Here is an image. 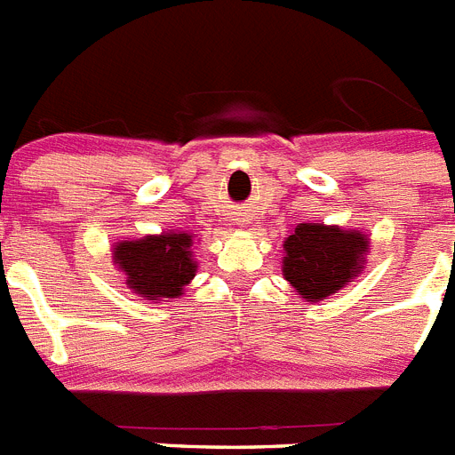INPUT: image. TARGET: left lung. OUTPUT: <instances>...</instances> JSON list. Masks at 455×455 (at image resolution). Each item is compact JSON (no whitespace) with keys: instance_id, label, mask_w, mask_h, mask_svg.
Returning <instances> with one entry per match:
<instances>
[{"instance_id":"8db88e82","label":"left lung","mask_w":455,"mask_h":455,"mask_svg":"<svg viewBox=\"0 0 455 455\" xmlns=\"http://www.w3.org/2000/svg\"><path fill=\"white\" fill-rule=\"evenodd\" d=\"M369 251L367 236L328 228L319 223H300L284 241L283 273L296 291L307 300H323L363 268Z\"/></svg>"}]
</instances>
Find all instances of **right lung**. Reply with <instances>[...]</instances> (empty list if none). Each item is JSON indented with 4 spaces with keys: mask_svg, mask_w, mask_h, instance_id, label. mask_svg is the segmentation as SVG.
<instances>
[{
    "mask_svg": "<svg viewBox=\"0 0 455 455\" xmlns=\"http://www.w3.org/2000/svg\"><path fill=\"white\" fill-rule=\"evenodd\" d=\"M191 235L164 232L136 241H120L114 259L127 275V284L140 299L171 300L182 296V289L196 275Z\"/></svg>",
    "mask_w": 455,
    "mask_h": 455,
    "instance_id": "add662e5",
    "label": "right lung"
}]
</instances>
